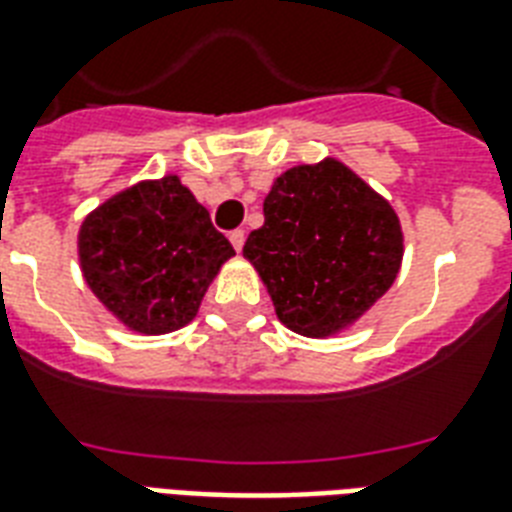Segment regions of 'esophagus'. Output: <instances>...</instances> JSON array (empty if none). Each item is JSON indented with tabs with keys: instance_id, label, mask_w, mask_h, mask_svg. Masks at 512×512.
Segmentation results:
<instances>
[{
	"instance_id": "esophagus-1",
	"label": "esophagus",
	"mask_w": 512,
	"mask_h": 512,
	"mask_svg": "<svg viewBox=\"0 0 512 512\" xmlns=\"http://www.w3.org/2000/svg\"><path fill=\"white\" fill-rule=\"evenodd\" d=\"M228 239H231L233 249H236V252H241V249H244V241H247V233H244V231H233L231 236H228Z\"/></svg>"
}]
</instances>
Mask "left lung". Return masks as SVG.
<instances>
[{"mask_svg": "<svg viewBox=\"0 0 512 512\" xmlns=\"http://www.w3.org/2000/svg\"><path fill=\"white\" fill-rule=\"evenodd\" d=\"M263 215L244 257L281 324L297 335H340L393 287L404 257L401 220L388 199L337 159L281 172Z\"/></svg>", "mask_w": 512, "mask_h": 512, "instance_id": "8db88e82", "label": "left lung"}]
</instances>
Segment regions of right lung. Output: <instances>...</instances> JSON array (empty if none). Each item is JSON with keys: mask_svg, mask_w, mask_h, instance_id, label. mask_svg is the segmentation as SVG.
<instances>
[{"mask_svg": "<svg viewBox=\"0 0 512 512\" xmlns=\"http://www.w3.org/2000/svg\"><path fill=\"white\" fill-rule=\"evenodd\" d=\"M84 281L119 324L167 335L196 319L231 241L177 175L140 180L82 220Z\"/></svg>", "mask_w": 512, "mask_h": 512, "instance_id": "1", "label": "right lung"}]
</instances>
